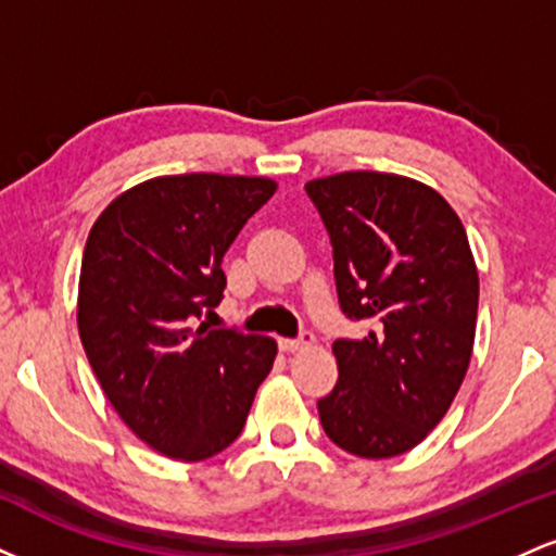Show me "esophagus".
<instances>
[{"instance_id": "esophagus-1", "label": "esophagus", "mask_w": 556, "mask_h": 556, "mask_svg": "<svg viewBox=\"0 0 556 556\" xmlns=\"http://www.w3.org/2000/svg\"><path fill=\"white\" fill-rule=\"evenodd\" d=\"M316 342V337L311 334V331H303V334L298 337V340H290V337H285V340H279V348L285 350V353H295V350H305L311 348V344Z\"/></svg>"}]
</instances>
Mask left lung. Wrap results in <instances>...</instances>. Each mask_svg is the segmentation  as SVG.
<instances>
[{"label":"left lung","instance_id":"8db88e82","mask_svg":"<svg viewBox=\"0 0 556 556\" xmlns=\"http://www.w3.org/2000/svg\"><path fill=\"white\" fill-rule=\"evenodd\" d=\"M334 251V282L363 340H337L327 437L368 460L424 442L450 410L476 340L478 271L460 216L429 185L389 172L305 182Z\"/></svg>","mask_w":556,"mask_h":556}]
</instances>
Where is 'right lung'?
Listing matches in <instances>:
<instances>
[{
  "label": "right lung",
  "mask_w": 556,
  "mask_h": 556,
  "mask_svg": "<svg viewBox=\"0 0 556 556\" xmlns=\"http://www.w3.org/2000/svg\"><path fill=\"white\" fill-rule=\"evenodd\" d=\"M274 190L269 177H154L114 198L88 235L78 285L88 363L127 429L172 460L227 450L277 358L271 337L198 324L227 287V248Z\"/></svg>",
  "instance_id": "obj_1"
}]
</instances>
